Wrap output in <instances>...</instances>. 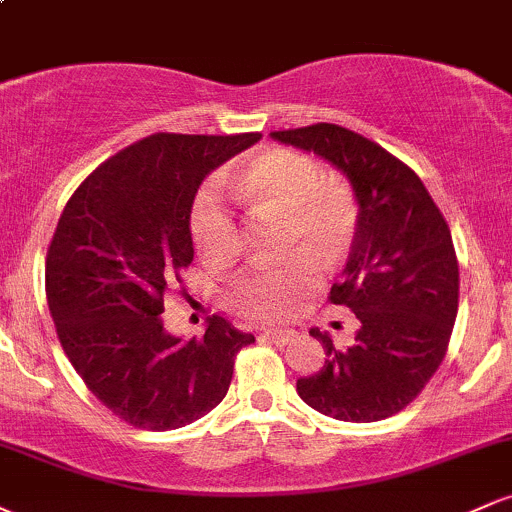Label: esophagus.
I'll return each instance as SVG.
<instances>
[{
	"label": "esophagus",
	"mask_w": 512,
	"mask_h": 512,
	"mask_svg": "<svg viewBox=\"0 0 512 512\" xmlns=\"http://www.w3.org/2000/svg\"><path fill=\"white\" fill-rule=\"evenodd\" d=\"M262 337L269 339V342L284 346V344H289L291 339H293V332L291 330H264Z\"/></svg>",
	"instance_id": "obj_1"
}]
</instances>
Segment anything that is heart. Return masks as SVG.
<instances>
[{
    "label": "heart",
    "instance_id": "b5f03b06",
    "mask_svg": "<svg viewBox=\"0 0 512 512\" xmlns=\"http://www.w3.org/2000/svg\"><path fill=\"white\" fill-rule=\"evenodd\" d=\"M233 187L255 216H281V252H293L279 267L248 269L228 286L226 303L252 320L291 315L322 281L320 255L337 262L354 240L358 207L342 182L327 180L313 156L293 149H269L250 158ZM197 250L214 262L238 255L240 233L216 187L199 195L190 216Z\"/></svg>",
    "mask_w": 512,
    "mask_h": 512
}]
</instances>
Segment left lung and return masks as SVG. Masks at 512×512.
<instances>
[{
    "mask_svg": "<svg viewBox=\"0 0 512 512\" xmlns=\"http://www.w3.org/2000/svg\"><path fill=\"white\" fill-rule=\"evenodd\" d=\"M272 139L342 170L358 207L349 260L330 301L346 305L361 327L344 351L327 332L310 330L327 361L298 380V395L339 421L387 419L424 390L448 351L460 293L448 223L414 170L351 129L320 122L272 132Z\"/></svg>",
    "mask_w": 512,
    "mask_h": 512,
    "instance_id": "8db88e82",
    "label": "left lung"
}]
</instances>
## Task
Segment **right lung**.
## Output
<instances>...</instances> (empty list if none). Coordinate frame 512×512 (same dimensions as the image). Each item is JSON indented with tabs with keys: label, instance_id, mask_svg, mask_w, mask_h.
Here are the masks:
<instances>
[{
	"label": "right lung",
	"instance_id": "1",
	"mask_svg": "<svg viewBox=\"0 0 512 512\" xmlns=\"http://www.w3.org/2000/svg\"><path fill=\"white\" fill-rule=\"evenodd\" d=\"M260 137L154 134L93 170L62 211L45 264L57 337L88 390L127 424L173 431L202 419L255 342L219 315L204 337H175L161 313L195 257L199 185Z\"/></svg>",
	"mask_w": 512,
	"mask_h": 512
}]
</instances>
